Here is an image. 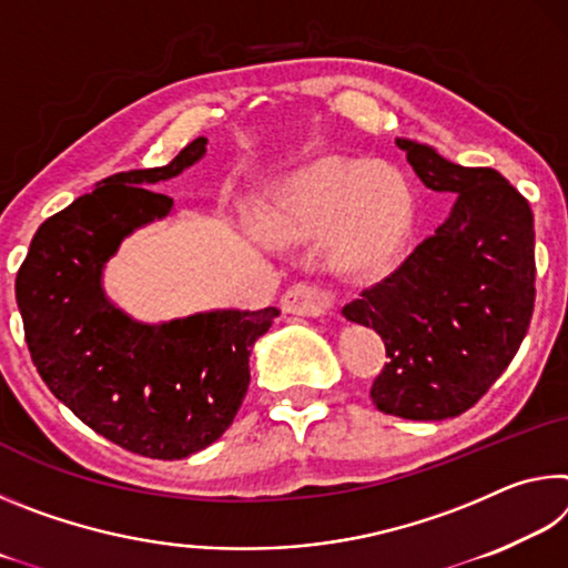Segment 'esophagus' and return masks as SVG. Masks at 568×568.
Wrapping results in <instances>:
<instances>
[{
  "instance_id": "1",
  "label": "esophagus",
  "mask_w": 568,
  "mask_h": 568,
  "mask_svg": "<svg viewBox=\"0 0 568 568\" xmlns=\"http://www.w3.org/2000/svg\"><path fill=\"white\" fill-rule=\"evenodd\" d=\"M283 311L291 315H303V318H321V315H331L335 307V295L331 291H323L318 285L311 283H295L283 295Z\"/></svg>"
}]
</instances>
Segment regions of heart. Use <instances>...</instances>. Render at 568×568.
<instances>
[{
    "mask_svg": "<svg viewBox=\"0 0 568 568\" xmlns=\"http://www.w3.org/2000/svg\"><path fill=\"white\" fill-rule=\"evenodd\" d=\"M408 180L390 165L365 160H323L295 172L273 192L265 213L277 243H297L335 233L333 263L365 271L390 261L413 225Z\"/></svg>",
    "mask_w": 568,
    "mask_h": 568,
    "instance_id": "obj_1",
    "label": "heart"
}]
</instances>
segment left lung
<instances>
[{
    "label": "left lung",
    "mask_w": 568,
    "mask_h": 568,
    "mask_svg": "<svg viewBox=\"0 0 568 568\" xmlns=\"http://www.w3.org/2000/svg\"><path fill=\"white\" fill-rule=\"evenodd\" d=\"M426 187L450 213L400 263L343 307L386 343L371 398L388 416H460L508 368L534 313V213L491 168H464L398 138Z\"/></svg>",
    "instance_id": "obj_1"
}]
</instances>
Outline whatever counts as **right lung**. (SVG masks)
Here are the masks:
<instances>
[{
  "mask_svg": "<svg viewBox=\"0 0 568 568\" xmlns=\"http://www.w3.org/2000/svg\"><path fill=\"white\" fill-rule=\"evenodd\" d=\"M205 138L165 168L118 172L44 220L17 273L32 361L77 418L132 454L187 458L225 434L250 383V351L281 315L210 311L148 325L102 291L104 263L172 197L148 187L205 155Z\"/></svg>",
  "mask_w": 568,
  "mask_h": 568,
  "instance_id": "1",
  "label": "right lung"
}]
</instances>
